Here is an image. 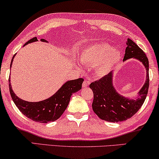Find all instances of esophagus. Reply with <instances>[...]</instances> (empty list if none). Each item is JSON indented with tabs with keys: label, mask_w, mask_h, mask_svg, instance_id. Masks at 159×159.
Segmentation results:
<instances>
[{
	"label": "esophagus",
	"mask_w": 159,
	"mask_h": 159,
	"mask_svg": "<svg viewBox=\"0 0 159 159\" xmlns=\"http://www.w3.org/2000/svg\"><path fill=\"white\" fill-rule=\"evenodd\" d=\"M90 84V81H88V80H84L83 82V83H82V88H87L88 85H89Z\"/></svg>",
	"instance_id": "1"
}]
</instances>
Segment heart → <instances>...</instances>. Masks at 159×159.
I'll return each instance as SVG.
<instances>
[{
	"label": "heart",
	"instance_id": "heart-1",
	"mask_svg": "<svg viewBox=\"0 0 159 159\" xmlns=\"http://www.w3.org/2000/svg\"><path fill=\"white\" fill-rule=\"evenodd\" d=\"M120 51L112 48L107 43H96L84 48L79 55L81 63L87 65H94L96 75L104 76L108 74L120 59Z\"/></svg>",
	"mask_w": 159,
	"mask_h": 159
}]
</instances>
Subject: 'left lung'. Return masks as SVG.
<instances>
[{
	"label": "left lung",
	"instance_id": "obj_1",
	"mask_svg": "<svg viewBox=\"0 0 159 159\" xmlns=\"http://www.w3.org/2000/svg\"><path fill=\"white\" fill-rule=\"evenodd\" d=\"M123 61L135 58L142 62L146 69V81L134 98L121 96L113 85V72L96 80L90 84L93 92L92 107L93 112L99 118L109 122H120L126 120L137 112L143 106L149 88V62L145 53L133 42L128 39Z\"/></svg>",
	"mask_w": 159,
	"mask_h": 159
}]
</instances>
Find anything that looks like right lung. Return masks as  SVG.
I'll return each mask as SVG.
<instances>
[{
	"label": "right lung",
	"instance_id": "right-lung-1",
	"mask_svg": "<svg viewBox=\"0 0 159 159\" xmlns=\"http://www.w3.org/2000/svg\"><path fill=\"white\" fill-rule=\"evenodd\" d=\"M37 41L38 39L36 37H34L26 42L24 46ZM41 41L43 42H48L44 39H41ZM15 55L12 57L10 67H11V63ZM83 81L82 78H79L66 82L51 97L38 102H26L16 96L11 88L10 79L9 80V91L14 103L22 114L36 122L47 123L56 120L61 116L69 105L71 95L81 89Z\"/></svg>",
	"mask_w": 159,
	"mask_h": 159
}]
</instances>
